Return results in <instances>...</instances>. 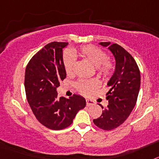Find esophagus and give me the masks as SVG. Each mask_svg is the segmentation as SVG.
I'll return each instance as SVG.
<instances>
[{
  "mask_svg": "<svg viewBox=\"0 0 159 159\" xmlns=\"http://www.w3.org/2000/svg\"><path fill=\"white\" fill-rule=\"evenodd\" d=\"M86 102H87V106H91V105H93L95 103L93 100H92L91 99H86Z\"/></svg>",
  "mask_w": 159,
  "mask_h": 159,
  "instance_id": "obj_1",
  "label": "esophagus"
}]
</instances>
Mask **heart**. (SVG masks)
I'll return each mask as SVG.
<instances>
[{"instance_id":"b5f03b06","label":"heart","mask_w":159,"mask_h":159,"mask_svg":"<svg viewBox=\"0 0 159 159\" xmlns=\"http://www.w3.org/2000/svg\"><path fill=\"white\" fill-rule=\"evenodd\" d=\"M80 55L88 60L94 67H98L99 75L102 77H108L112 72L113 66L107 61V56L104 52L99 48L93 45L84 46L80 49ZM75 58L74 55L70 52L65 53L64 57V64L66 73L67 75H71L75 66ZM99 84L95 80H80L76 83V88L79 92L84 95H89L93 92V90L98 88Z\"/></svg>"}]
</instances>
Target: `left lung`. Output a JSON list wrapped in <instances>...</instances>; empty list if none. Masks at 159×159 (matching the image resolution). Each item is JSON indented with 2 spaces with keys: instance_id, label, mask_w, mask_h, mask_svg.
<instances>
[{
  "instance_id": "left-lung-1",
  "label": "left lung",
  "mask_w": 159,
  "mask_h": 159,
  "mask_svg": "<svg viewBox=\"0 0 159 159\" xmlns=\"http://www.w3.org/2000/svg\"><path fill=\"white\" fill-rule=\"evenodd\" d=\"M99 44L110 50L115 57L116 67L107 83L110 88L106 95L107 108L93 122L99 128L110 130L120 126L134 109L139 92L141 77L134 59L123 48L111 42H100Z\"/></svg>"
}]
</instances>
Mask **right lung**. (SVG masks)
I'll use <instances>...</instances> for the list:
<instances>
[{"mask_svg": "<svg viewBox=\"0 0 159 159\" xmlns=\"http://www.w3.org/2000/svg\"><path fill=\"white\" fill-rule=\"evenodd\" d=\"M66 42H52L34 55L25 70V88L32 112L41 124L52 130L69 127L77 112L86 106L79 95L58 97L60 81L66 77L63 48Z\"/></svg>", "mask_w": 159, "mask_h": 159, "instance_id": "add662e5", "label": "right lung"}]
</instances>
